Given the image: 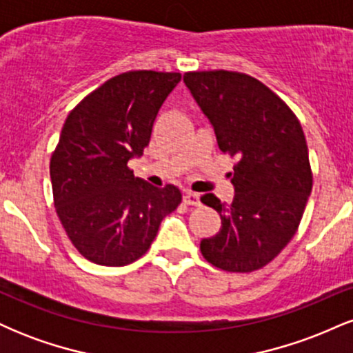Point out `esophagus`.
I'll return each mask as SVG.
<instances>
[{
    "label": "esophagus",
    "mask_w": 353,
    "mask_h": 353,
    "mask_svg": "<svg viewBox=\"0 0 353 353\" xmlns=\"http://www.w3.org/2000/svg\"><path fill=\"white\" fill-rule=\"evenodd\" d=\"M184 202L188 205H201V196L196 192H185Z\"/></svg>",
    "instance_id": "esophagus-1"
}]
</instances>
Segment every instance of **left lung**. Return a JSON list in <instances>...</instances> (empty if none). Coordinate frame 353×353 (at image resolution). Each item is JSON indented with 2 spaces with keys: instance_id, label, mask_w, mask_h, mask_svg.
Returning <instances> with one entry per match:
<instances>
[{
  "instance_id": "obj_1",
  "label": "left lung",
  "mask_w": 353,
  "mask_h": 353,
  "mask_svg": "<svg viewBox=\"0 0 353 353\" xmlns=\"http://www.w3.org/2000/svg\"><path fill=\"white\" fill-rule=\"evenodd\" d=\"M184 83L212 124L219 149L237 157L234 199L201 201L222 228L201 241L204 259L228 272L269 264L297 232L312 190L309 149L299 119L252 76L234 71L185 72Z\"/></svg>"
}]
</instances>
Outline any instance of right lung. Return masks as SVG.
Listing matches in <instances>:
<instances>
[{
	"instance_id": "1",
	"label": "right lung",
	"mask_w": 353,
	"mask_h": 353,
	"mask_svg": "<svg viewBox=\"0 0 353 353\" xmlns=\"http://www.w3.org/2000/svg\"><path fill=\"white\" fill-rule=\"evenodd\" d=\"M179 81V72H123L66 117L50 164L54 208L72 245L94 264L137 261L181 204L176 185L154 188L128 168L143 156L157 112Z\"/></svg>"
}]
</instances>
